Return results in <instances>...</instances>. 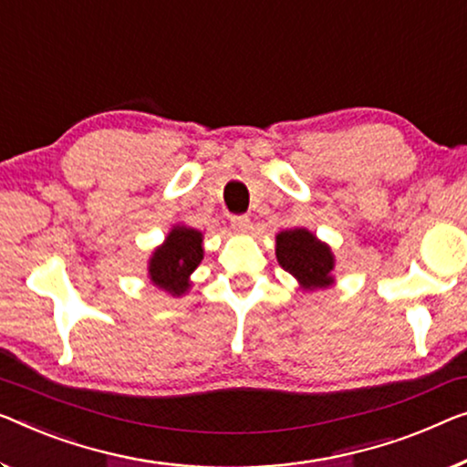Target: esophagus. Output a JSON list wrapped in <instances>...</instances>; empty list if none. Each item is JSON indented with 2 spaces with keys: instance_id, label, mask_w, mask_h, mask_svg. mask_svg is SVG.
<instances>
[{
  "instance_id": "obj_1",
  "label": "esophagus",
  "mask_w": 467,
  "mask_h": 467,
  "mask_svg": "<svg viewBox=\"0 0 467 467\" xmlns=\"http://www.w3.org/2000/svg\"><path fill=\"white\" fill-rule=\"evenodd\" d=\"M231 224H233L234 231L241 233V234H245V233L252 231V222H249L247 215H233Z\"/></svg>"
}]
</instances>
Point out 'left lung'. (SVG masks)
<instances>
[{
	"instance_id": "8db88e82",
	"label": "left lung",
	"mask_w": 467,
	"mask_h": 467,
	"mask_svg": "<svg viewBox=\"0 0 467 467\" xmlns=\"http://www.w3.org/2000/svg\"><path fill=\"white\" fill-rule=\"evenodd\" d=\"M276 260L306 289H321L333 283L329 247L304 228L276 234Z\"/></svg>"
}]
</instances>
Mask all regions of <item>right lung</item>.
Instances as JSON below:
<instances>
[{
	"mask_svg": "<svg viewBox=\"0 0 467 467\" xmlns=\"http://www.w3.org/2000/svg\"><path fill=\"white\" fill-rule=\"evenodd\" d=\"M203 236L194 228L176 226L167 234L165 245L150 257V281L171 296H182L191 287L189 276L203 260Z\"/></svg>",
	"mask_w": 467,
	"mask_h": 467,
	"instance_id": "1",
	"label": "right lung"
}]
</instances>
